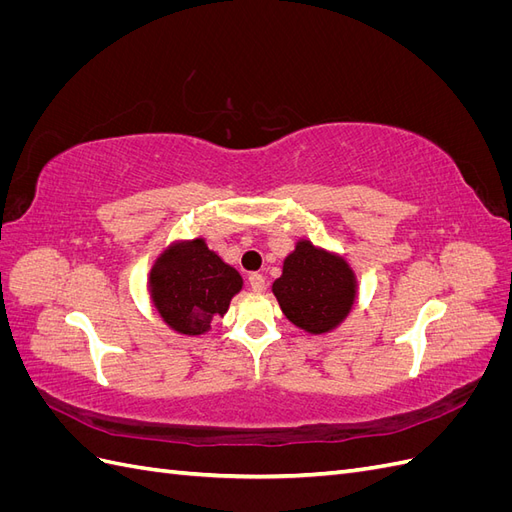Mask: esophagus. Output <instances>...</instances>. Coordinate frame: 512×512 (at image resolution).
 <instances>
[{"label": "esophagus", "instance_id": "34e87169", "mask_svg": "<svg viewBox=\"0 0 512 512\" xmlns=\"http://www.w3.org/2000/svg\"><path fill=\"white\" fill-rule=\"evenodd\" d=\"M247 284H250V288L254 292H262V290H265V275L250 273V277H247Z\"/></svg>", "mask_w": 512, "mask_h": 512}]
</instances>
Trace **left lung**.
Returning a JSON list of instances; mask_svg holds the SVG:
<instances>
[{"label":"left lung","mask_w":512,"mask_h":512,"mask_svg":"<svg viewBox=\"0 0 512 512\" xmlns=\"http://www.w3.org/2000/svg\"><path fill=\"white\" fill-rule=\"evenodd\" d=\"M273 294L292 324L307 333H327L352 309L356 282L346 260L299 241L284 260L282 277L273 282Z\"/></svg>","instance_id":"8db88e82"}]
</instances>
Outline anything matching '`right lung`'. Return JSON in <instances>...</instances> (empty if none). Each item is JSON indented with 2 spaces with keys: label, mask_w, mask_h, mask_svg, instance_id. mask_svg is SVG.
Here are the masks:
<instances>
[{
  "label": "right lung",
  "mask_w": 512,
  "mask_h": 512,
  "mask_svg": "<svg viewBox=\"0 0 512 512\" xmlns=\"http://www.w3.org/2000/svg\"><path fill=\"white\" fill-rule=\"evenodd\" d=\"M151 297L170 329L200 335L222 318L241 290V275L211 252L203 239L166 250L149 277Z\"/></svg>",
  "instance_id": "1"
}]
</instances>
